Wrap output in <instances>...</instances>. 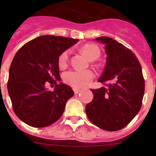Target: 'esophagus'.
<instances>
[{"label": "esophagus", "mask_w": 156, "mask_h": 156, "mask_svg": "<svg viewBox=\"0 0 156 156\" xmlns=\"http://www.w3.org/2000/svg\"><path fill=\"white\" fill-rule=\"evenodd\" d=\"M73 92H74L75 94H79V93L81 92V90L78 89V88H73Z\"/></svg>", "instance_id": "1"}]
</instances>
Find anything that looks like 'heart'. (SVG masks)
<instances>
[{
    "label": "heart",
    "instance_id": "b5f03b06",
    "mask_svg": "<svg viewBox=\"0 0 156 156\" xmlns=\"http://www.w3.org/2000/svg\"><path fill=\"white\" fill-rule=\"evenodd\" d=\"M82 51L91 61L98 59L100 56V49L93 44H87L83 47ZM69 62V51L66 50L62 52L58 58V66L60 68H65ZM94 78V74L91 70H70L62 75L63 81L67 84L76 88H83L88 85Z\"/></svg>",
    "mask_w": 156,
    "mask_h": 156
}]
</instances>
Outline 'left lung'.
I'll return each instance as SVG.
<instances>
[{"mask_svg": "<svg viewBox=\"0 0 156 156\" xmlns=\"http://www.w3.org/2000/svg\"><path fill=\"white\" fill-rule=\"evenodd\" d=\"M95 40L105 45L106 65L100 83L112 82L91 89L94 98L86 105L88 119L107 131L119 130L140 111L144 93V79L134 53L115 39L100 37Z\"/></svg>", "mask_w": 156, "mask_h": 156, "instance_id": "8db88e82", "label": "left lung"}]
</instances>
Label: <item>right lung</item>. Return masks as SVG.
<instances>
[{"label":"right lung","instance_id":"add662e5","mask_svg":"<svg viewBox=\"0 0 156 156\" xmlns=\"http://www.w3.org/2000/svg\"><path fill=\"white\" fill-rule=\"evenodd\" d=\"M78 41L58 36L45 35L27 42L16 53L9 69L7 89L16 115L36 128L58 121L66 103L73 96L71 87L60 81L58 58ZM55 84L48 91L47 83Z\"/></svg>","mask_w":156,"mask_h":156}]
</instances>
